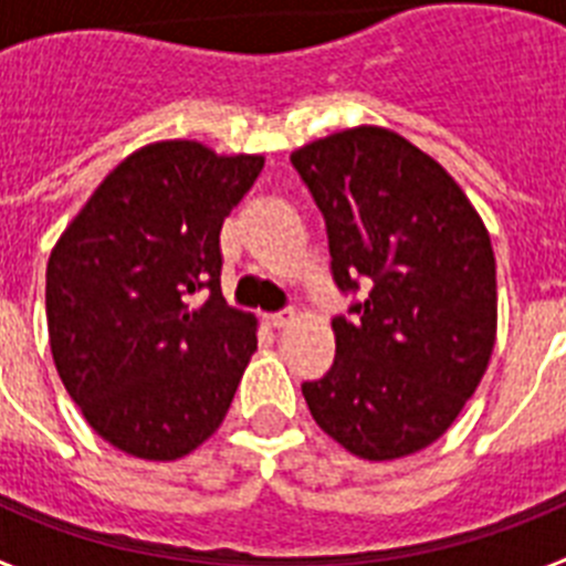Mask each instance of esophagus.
I'll list each match as a JSON object with an SVG mask.
<instances>
[{
  "label": "esophagus",
  "mask_w": 566,
  "mask_h": 566,
  "mask_svg": "<svg viewBox=\"0 0 566 566\" xmlns=\"http://www.w3.org/2000/svg\"><path fill=\"white\" fill-rule=\"evenodd\" d=\"M292 317H294V312H292V308H286V312L266 314V323L272 328H283V326H289V323H292Z\"/></svg>",
  "instance_id": "1"
}]
</instances>
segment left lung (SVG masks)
Segmentation results:
<instances>
[{
    "instance_id": "obj_1",
    "label": "left lung",
    "mask_w": 566,
    "mask_h": 566,
    "mask_svg": "<svg viewBox=\"0 0 566 566\" xmlns=\"http://www.w3.org/2000/svg\"><path fill=\"white\" fill-rule=\"evenodd\" d=\"M292 164L323 212L337 354L303 382L314 422L385 462L437 442L484 377L496 339V258L459 184L382 127L306 144Z\"/></svg>"
}]
</instances>
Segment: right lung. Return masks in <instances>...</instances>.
Segmentation results:
<instances>
[{
    "mask_svg": "<svg viewBox=\"0 0 566 566\" xmlns=\"http://www.w3.org/2000/svg\"><path fill=\"white\" fill-rule=\"evenodd\" d=\"M260 169V155L149 144L98 184L50 252L56 371L93 431L129 457H187L232 405L258 334L221 294V227Z\"/></svg>",
    "mask_w": 566,
    "mask_h": 566,
    "instance_id": "add662e5",
    "label": "right lung"
}]
</instances>
